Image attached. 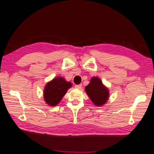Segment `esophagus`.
I'll list each match as a JSON object with an SVG mask.
<instances>
[{"label": "esophagus", "instance_id": "1", "mask_svg": "<svg viewBox=\"0 0 154 154\" xmlns=\"http://www.w3.org/2000/svg\"><path fill=\"white\" fill-rule=\"evenodd\" d=\"M75 88H77V89H82V84L76 85H75Z\"/></svg>", "mask_w": 154, "mask_h": 154}]
</instances>
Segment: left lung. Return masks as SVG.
Wrapping results in <instances>:
<instances>
[{
  "mask_svg": "<svg viewBox=\"0 0 154 154\" xmlns=\"http://www.w3.org/2000/svg\"><path fill=\"white\" fill-rule=\"evenodd\" d=\"M85 91L94 104L97 106L104 104L108 98V89L98 77L91 78L89 84L85 87Z\"/></svg>",
  "mask_w": 154,
  "mask_h": 154,
  "instance_id": "left-lung-1",
  "label": "left lung"
}]
</instances>
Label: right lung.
Wrapping results in <instances>:
<instances>
[{"instance_id": "right-lung-1", "label": "right lung", "mask_w": 154, "mask_h": 154, "mask_svg": "<svg viewBox=\"0 0 154 154\" xmlns=\"http://www.w3.org/2000/svg\"><path fill=\"white\" fill-rule=\"evenodd\" d=\"M71 87V83L66 82L64 78H55L46 85L44 91V100L48 105L54 106L60 102Z\"/></svg>"}]
</instances>
